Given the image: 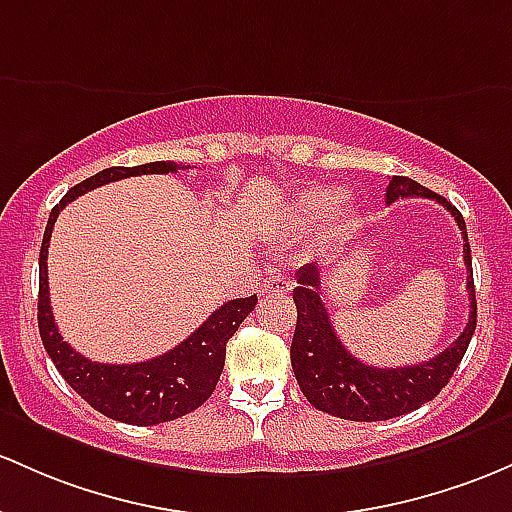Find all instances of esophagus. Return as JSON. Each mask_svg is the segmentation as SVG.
Returning a JSON list of instances; mask_svg holds the SVG:
<instances>
[{
    "label": "esophagus",
    "instance_id": "1",
    "mask_svg": "<svg viewBox=\"0 0 512 512\" xmlns=\"http://www.w3.org/2000/svg\"><path fill=\"white\" fill-rule=\"evenodd\" d=\"M286 291H291V282L286 277H269L265 284H262L260 294L262 296H282Z\"/></svg>",
    "mask_w": 512,
    "mask_h": 512
}]
</instances>
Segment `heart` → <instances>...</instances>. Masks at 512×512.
Returning a JSON list of instances; mask_svg holds the SVG:
<instances>
[{
	"mask_svg": "<svg viewBox=\"0 0 512 512\" xmlns=\"http://www.w3.org/2000/svg\"><path fill=\"white\" fill-rule=\"evenodd\" d=\"M352 216L350 196L328 187H308L294 196L289 204V228L308 230L328 218L330 226L342 228Z\"/></svg>",
	"mask_w": 512,
	"mask_h": 512,
	"instance_id": "heart-1",
	"label": "heart"
}]
</instances>
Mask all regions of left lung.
<instances>
[{"label": "left lung", "instance_id": "8db88e82", "mask_svg": "<svg viewBox=\"0 0 512 512\" xmlns=\"http://www.w3.org/2000/svg\"><path fill=\"white\" fill-rule=\"evenodd\" d=\"M408 196L435 199L452 213L462 230L466 291H469L471 301L469 323L445 352L428 362L391 369L369 367V364L359 362L352 352H347L335 333L328 308L320 299L323 291H320L318 265H303L296 272L299 286L294 289L296 330L294 340H291V367H294L303 396L318 411L345 420H357V423H374V420H389L411 413L445 389L469 347L471 335L476 330V291L474 272H471V247L462 213L454 209L445 196L430 192L415 179L391 177L389 187H386V204H393L396 199H408Z\"/></svg>", "mask_w": 512, "mask_h": 512}]
</instances>
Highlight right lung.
<instances>
[{"label":"right lung","mask_w":512,"mask_h":512,"mask_svg":"<svg viewBox=\"0 0 512 512\" xmlns=\"http://www.w3.org/2000/svg\"><path fill=\"white\" fill-rule=\"evenodd\" d=\"M189 170L177 162H148L138 167H109L72 187L50 211L41 257H38V330L55 369L94 411L128 425H157L182 418L209 401L226 364V342L255 311L257 296L233 299L213 311L204 325L165 355L138 364H101L72 350L58 333L48 294V243L58 213L77 196L138 174H170Z\"/></svg>","instance_id":"right-lung-1"}]
</instances>
